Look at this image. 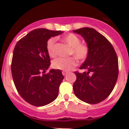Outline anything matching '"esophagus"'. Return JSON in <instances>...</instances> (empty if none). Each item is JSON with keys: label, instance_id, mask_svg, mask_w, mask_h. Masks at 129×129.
I'll use <instances>...</instances> for the list:
<instances>
[{"label": "esophagus", "instance_id": "34e87169", "mask_svg": "<svg viewBox=\"0 0 129 129\" xmlns=\"http://www.w3.org/2000/svg\"><path fill=\"white\" fill-rule=\"evenodd\" d=\"M62 74H63V76H66L68 74V73L66 72V71H63V72H62Z\"/></svg>", "mask_w": 129, "mask_h": 129}]
</instances>
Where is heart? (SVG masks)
Returning <instances> with one entry per match:
<instances>
[{"mask_svg": "<svg viewBox=\"0 0 129 129\" xmlns=\"http://www.w3.org/2000/svg\"><path fill=\"white\" fill-rule=\"evenodd\" d=\"M62 40L71 49V54H73L77 59L83 61L86 59L89 53L88 46L86 44H81V39L77 35L74 34H69L63 37ZM56 39L51 38L47 43V50L50 57H55L56 55L55 48ZM77 65V61L75 57L69 58H58L54 60L52 66L54 68L63 71H70Z\"/></svg>", "mask_w": 129, "mask_h": 129, "instance_id": "1", "label": "heart"}]
</instances>
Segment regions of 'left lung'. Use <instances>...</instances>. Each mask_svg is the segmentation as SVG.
Masks as SVG:
<instances>
[{
	"label": "left lung",
	"instance_id": "left-lung-1",
	"mask_svg": "<svg viewBox=\"0 0 129 129\" xmlns=\"http://www.w3.org/2000/svg\"><path fill=\"white\" fill-rule=\"evenodd\" d=\"M84 38L89 53L80 66L85 71L75 73L73 84L77 98L88 104H97L113 91L118 77V59L111 43L93 28L83 27L73 30Z\"/></svg>",
	"mask_w": 129,
	"mask_h": 129
}]
</instances>
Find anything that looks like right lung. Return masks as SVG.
<instances>
[{
    "label": "right lung",
    "instance_id": "right-lung-1",
    "mask_svg": "<svg viewBox=\"0 0 129 129\" xmlns=\"http://www.w3.org/2000/svg\"><path fill=\"white\" fill-rule=\"evenodd\" d=\"M63 33L40 28L32 30L16 45L12 61V74L16 88L24 100L43 106L56 100L64 77L61 70L51 69L47 43L51 37Z\"/></svg>",
    "mask_w": 129,
    "mask_h": 129
}]
</instances>
